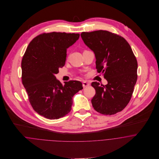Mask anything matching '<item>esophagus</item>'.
<instances>
[{"mask_svg":"<svg viewBox=\"0 0 159 159\" xmlns=\"http://www.w3.org/2000/svg\"><path fill=\"white\" fill-rule=\"evenodd\" d=\"M90 86V83H88V81H84L83 82V86L84 88H87V87H88V86Z\"/></svg>","mask_w":159,"mask_h":159,"instance_id":"34e87169","label":"esophagus"}]
</instances>
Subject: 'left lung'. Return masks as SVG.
Here are the masks:
<instances>
[{
  "label": "left lung",
  "instance_id": "8db88e82",
  "mask_svg": "<svg viewBox=\"0 0 159 159\" xmlns=\"http://www.w3.org/2000/svg\"><path fill=\"white\" fill-rule=\"evenodd\" d=\"M81 37L95 54L98 73H103L107 85L92 82L95 95L91 100L95 111L105 115L121 111L129 103L137 80L138 63L129 43L107 30L82 32Z\"/></svg>",
  "mask_w": 159,
  "mask_h": 159
}]
</instances>
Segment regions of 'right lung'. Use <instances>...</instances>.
Returning a JSON list of instances; mask_svg holds the SVG:
<instances>
[{
    "label": "right lung",
    "mask_w": 159,
    "mask_h": 159,
    "mask_svg": "<svg viewBox=\"0 0 159 159\" xmlns=\"http://www.w3.org/2000/svg\"><path fill=\"white\" fill-rule=\"evenodd\" d=\"M79 37V34L74 33H43L30 42L23 56V86L33 109L47 119H57L67 114L72 97L83 89L80 81L62 85L55 76L66 64L67 48Z\"/></svg>",
    "instance_id": "1"
}]
</instances>
